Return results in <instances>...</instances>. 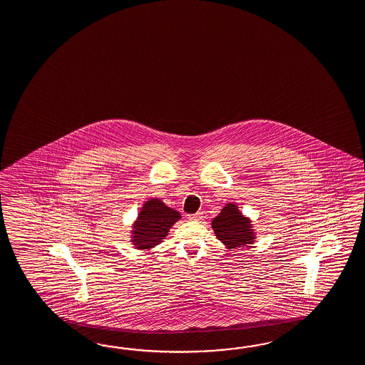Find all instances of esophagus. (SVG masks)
<instances>
[{
    "instance_id": "obj_1",
    "label": "esophagus",
    "mask_w": 365,
    "mask_h": 365,
    "mask_svg": "<svg viewBox=\"0 0 365 365\" xmlns=\"http://www.w3.org/2000/svg\"><path fill=\"white\" fill-rule=\"evenodd\" d=\"M187 217H189L190 220H195V222H198V220H201L202 217H203V214H202V212H195V214H190V215H187Z\"/></svg>"
}]
</instances>
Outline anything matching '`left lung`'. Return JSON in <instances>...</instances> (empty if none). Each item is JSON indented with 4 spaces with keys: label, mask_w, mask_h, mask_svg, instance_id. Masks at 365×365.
<instances>
[{
    "label": "left lung",
    "mask_w": 365,
    "mask_h": 365,
    "mask_svg": "<svg viewBox=\"0 0 365 365\" xmlns=\"http://www.w3.org/2000/svg\"><path fill=\"white\" fill-rule=\"evenodd\" d=\"M211 225L217 240L222 241L230 249L247 247L255 240L250 220L241 215L237 206L232 203L225 205L222 212L214 217Z\"/></svg>",
    "instance_id": "8db88e82"
}]
</instances>
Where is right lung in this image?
Returning <instances> with one entry per match:
<instances>
[{
    "mask_svg": "<svg viewBox=\"0 0 365 365\" xmlns=\"http://www.w3.org/2000/svg\"><path fill=\"white\" fill-rule=\"evenodd\" d=\"M176 210L165 206L160 200H150L142 207L134 225L133 242L137 249L154 248L164 240L172 225L180 219Z\"/></svg>",
    "mask_w": 365,
    "mask_h": 365,
    "instance_id": "obj_1",
    "label": "right lung"
}]
</instances>
